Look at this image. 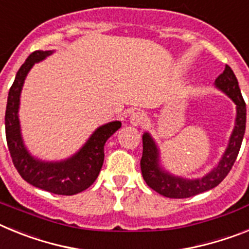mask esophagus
Masks as SVG:
<instances>
[{
  "label": "esophagus",
  "instance_id": "34e87169",
  "mask_svg": "<svg viewBox=\"0 0 249 249\" xmlns=\"http://www.w3.org/2000/svg\"><path fill=\"white\" fill-rule=\"evenodd\" d=\"M144 121H146V114L143 112H133L129 116V123L133 126H140L142 123H144Z\"/></svg>",
  "mask_w": 249,
  "mask_h": 249
}]
</instances>
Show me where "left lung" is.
Returning a JSON list of instances; mask_svg holds the SVG:
<instances>
[{
	"instance_id": "1",
	"label": "left lung",
	"mask_w": 249,
	"mask_h": 249,
	"mask_svg": "<svg viewBox=\"0 0 249 249\" xmlns=\"http://www.w3.org/2000/svg\"><path fill=\"white\" fill-rule=\"evenodd\" d=\"M214 86L236 103L237 116L227 148L219 160L218 164L206 176L196 178V179H186V178L171 175L162 169V167L160 166V149L155 140L152 138L148 132L142 136V142H143V153L141 158L142 176L152 190H155L156 192L164 197L188 198L192 196L212 190L223 181L236 162L246 131V114H247L246 103L242 97L236 74L233 73L230 66L226 65L223 73L215 78Z\"/></svg>"
}]
</instances>
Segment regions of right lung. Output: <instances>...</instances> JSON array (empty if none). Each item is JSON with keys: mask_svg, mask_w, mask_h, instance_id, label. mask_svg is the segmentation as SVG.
Returning <instances> with one entry per match:
<instances>
[{"mask_svg": "<svg viewBox=\"0 0 249 249\" xmlns=\"http://www.w3.org/2000/svg\"><path fill=\"white\" fill-rule=\"evenodd\" d=\"M53 51H35L21 66L8 92L4 128L12 162L26 182L54 195L72 196L87 190L98 177L105 160V143L122 123L113 121L98 127L80 151L59 162H45L34 157L26 148L18 120L19 96L26 76L36 62Z\"/></svg>", "mask_w": 249, "mask_h": 249, "instance_id": "1", "label": "right lung"}]
</instances>
